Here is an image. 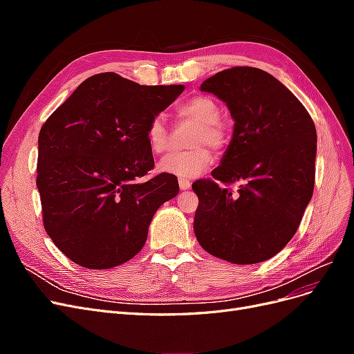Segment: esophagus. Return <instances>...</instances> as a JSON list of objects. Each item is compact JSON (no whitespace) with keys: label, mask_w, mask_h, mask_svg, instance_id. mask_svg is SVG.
Returning <instances> with one entry per match:
<instances>
[{"label":"esophagus","mask_w":354,"mask_h":354,"mask_svg":"<svg viewBox=\"0 0 354 354\" xmlns=\"http://www.w3.org/2000/svg\"><path fill=\"white\" fill-rule=\"evenodd\" d=\"M178 186L181 190H187L192 186V181L187 178H178Z\"/></svg>","instance_id":"34e87169"}]
</instances>
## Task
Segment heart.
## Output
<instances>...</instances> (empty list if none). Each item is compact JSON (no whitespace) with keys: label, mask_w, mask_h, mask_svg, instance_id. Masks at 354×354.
Returning a JSON list of instances; mask_svg holds the SVG:
<instances>
[{"label":"heart","mask_w":354,"mask_h":354,"mask_svg":"<svg viewBox=\"0 0 354 354\" xmlns=\"http://www.w3.org/2000/svg\"><path fill=\"white\" fill-rule=\"evenodd\" d=\"M180 120L195 124L190 145L195 146L185 152H173L158 162V169L168 176L194 178L205 171L212 162V153L206 146L221 147L226 142V131L220 120L217 102L208 95H195L177 108ZM146 140L153 153H164L171 145V134L162 116H155L146 128Z\"/></svg>","instance_id":"1"}]
</instances>
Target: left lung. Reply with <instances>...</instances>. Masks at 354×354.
<instances>
[{
    "mask_svg": "<svg viewBox=\"0 0 354 354\" xmlns=\"http://www.w3.org/2000/svg\"><path fill=\"white\" fill-rule=\"evenodd\" d=\"M201 91L226 103L232 140L211 176L236 192L198 180L194 230L207 252L233 264L272 259L292 239L313 195L316 127L295 95L270 73L236 66Z\"/></svg>",
    "mask_w": 354,
    "mask_h": 354,
    "instance_id": "8db88e82",
    "label": "left lung"
}]
</instances>
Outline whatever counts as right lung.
Listing matches in <instances>:
<instances>
[{"label": "right lung", "mask_w": 354, "mask_h": 354, "mask_svg": "<svg viewBox=\"0 0 354 354\" xmlns=\"http://www.w3.org/2000/svg\"><path fill=\"white\" fill-rule=\"evenodd\" d=\"M185 85H140L93 75L42 125L37 187L44 227L69 260L111 269L140 252L156 209L178 194L177 177L140 181L155 165L146 140L152 118Z\"/></svg>", "instance_id": "right-lung-1"}]
</instances>
